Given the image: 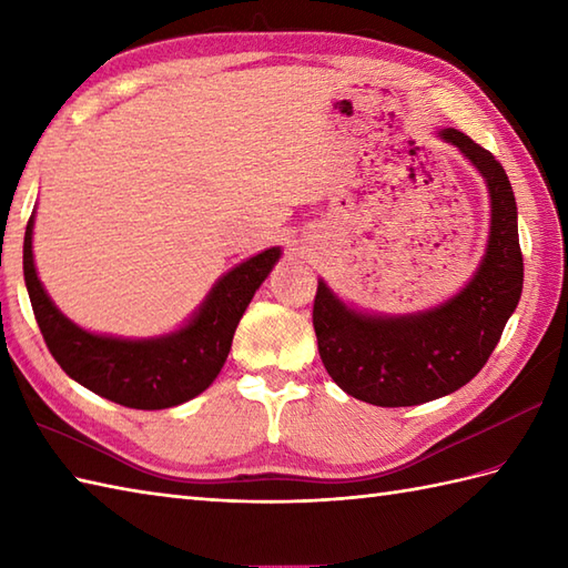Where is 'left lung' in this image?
Returning <instances> with one entry per match:
<instances>
[{"instance_id": "left-lung-1", "label": "left lung", "mask_w": 568, "mask_h": 568, "mask_svg": "<svg viewBox=\"0 0 568 568\" xmlns=\"http://www.w3.org/2000/svg\"><path fill=\"white\" fill-rule=\"evenodd\" d=\"M486 178L490 236L484 263L462 293L407 317H371L348 310L320 281L312 324L322 364L356 400L409 407L462 388L486 366L523 293V251L508 175L496 155L458 129H444Z\"/></svg>"}]
</instances>
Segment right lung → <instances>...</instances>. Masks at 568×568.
Here are the masks:
<instances>
[{"label":"right lung","instance_id":"1","mask_svg":"<svg viewBox=\"0 0 568 568\" xmlns=\"http://www.w3.org/2000/svg\"><path fill=\"white\" fill-rule=\"evenodd\" d=\"M33 216L23 236V281L48 352L72 381L134 409L175 407L207 390L232 348L253 293L281 258L268 248L229 271L183 329L159 339H114L80 329L58 312L33 268Z\"/></svg>","mask_w":568,"mask_h":568}]
</instances>
